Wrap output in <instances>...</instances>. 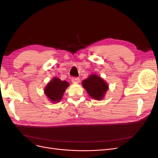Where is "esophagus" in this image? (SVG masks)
Masks as SVG:
<instances>
[{
    "label": "esophagus",
    "mask_w": 158,
    "mask_h": 158,
    "mask_svg": "<svg viewBox=\"0 0 158 158\" xmlns=\"http://www.w3.org/2000/svg\"><path fill=\"white\" fill-rule=\"evenodd\" d=\"M72 82L73 83H76V84H78L80 82V78H76V77H74L72 78Z\"/></svg>",
    "instance_id": "34e87169"
}]
</instances>
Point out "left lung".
<instances>
[{
  "mask_svg": "<svg viewBox=\"0 0 158 158\" xmlns=\"http://www.w3.org/2000/svg\"><path fill=\"white\" fill-rule=\"evenodd\" d=\"M82 84L89 96L96 100L103 99L109 89V85L106 81L101 76L94 74L84 80Z\"/></svg>",
  "mask_w": 158,
  "mask_h": 158,
  "instance_id": "8db88e82",
  "label": "left lung"
}]
</instances>
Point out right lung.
I'll return each instance as SVG.
<instances>
[{"label": "right lung", "mask_w": 158, "mask_h": 158, "mask_svg": "<svg viewBox=\"0 0 158 158\" xmlns=\"http://www.w3.org/2000/svg\"><path fill=\"white\" fill-rule=\"evenodd\" d=\"M70 84L66 81L54 77L47 84L44 89L45 95L52 103L59 102Z\"/></svg>", "instance_id": "obj_1"}]
</instances>
